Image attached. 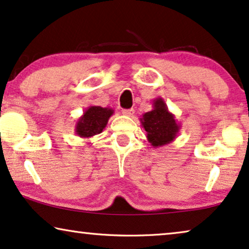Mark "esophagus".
<instances>
[{"label":"esophagus","mask_w":249,"mask_h":249,"mask_svg":"<svg viewBox=\"0 0 249 249\" xmlns=\"http://www.w3.org/2000/svg\"><path fill=\"white\" fill-rule=\"evenodd\" d=\"M123 115L127 116V117H132L134 115V109H124L123 110Z\"/></svg>","instance_id":"34e87169"}]
</instances>
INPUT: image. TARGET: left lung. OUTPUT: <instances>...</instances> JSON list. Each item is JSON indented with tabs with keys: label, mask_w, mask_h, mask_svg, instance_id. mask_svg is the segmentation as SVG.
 I'll return each instance as SVG.
<instances>
[{
	"label": "left lung",
	"mask_w": 249,
	"mask_h": 249,
	"mask_svg": "<svg viewBox=\"0 0 249 249\" xmlns=\"http://www.w3.org/2000/svg\"><path fill=\"white\" fill-rule=\"evenodd\" d=\"M142 127L147 132V139L154 148L171 143L178 137L181 125L175 116L168 110L163 98H156L152 110L145 112L140 118Z\"/></svg>",
	"instance_id": "1"
}]
</instances>
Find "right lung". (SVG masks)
<instances>
[{
    "label": "right lung",
    "instance_id": "1",
    "mask_svg": "<svg viewBox=\"0 0 249 249\" xmlns=\"http://www.w3.org/2000/svg\"><path fill=\"white\" fill-rule=\"evenodd\" d=\"M114 114V109L100 106H90L78 118L75 125V133L79 138H92L101 133L107 126L109 118Z\"/></svg>",
    "mask_w": 249,
    "mask_h": 249
}]
</instances>
